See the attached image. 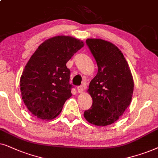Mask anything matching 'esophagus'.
I'll return each instance as SVG.
<instances>
[{
	"instance_id": "1",
	"label": "esophagus",
	"mask_w": 158,
	"mask_h": 158,
	"mask_svg": "<svg viewBox=\"0 0 158 158\" xmlns=\"http://www.w3.org/2000/svg\"><path fill=\"white\" fill-rule=\"evenodd\" d=\"M77 91H78V92H80V93H81V92H84V88L81 87V86L77 87Z\"/></svg>"
}]
</instances>
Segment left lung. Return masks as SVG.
Returning a JSON list of instances; mask_svg holds the SVG:
<instances>
[{"label":"left lung","mask_w":158,"mask_h":158,"mask_svg":"<svg viewBox=\"0 0 158 158\" xmlns=\"http://www.w3.org/2000/svg\"><path fill=\"white\" fill-rule=\"evenodd\" d=\"M86 43L96 60L98 71L87 90L92 106L85 111L84 116L93 125H110L131 103L133 77L122 52L113 43L101 39H87Z\"/></svg>","instance_id":"obj_1"}]
</instances>
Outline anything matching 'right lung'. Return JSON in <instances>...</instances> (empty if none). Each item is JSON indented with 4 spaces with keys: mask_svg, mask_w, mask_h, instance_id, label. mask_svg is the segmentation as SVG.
<instances>
[{
    "mask_svg": "<svg viewBox=\"0 0 158 158\" xmlns=\"http://www.w3.org/2000/svg\"><path fill=\"white\" fill-rule=\"evenodd\" d=\"M85 44L70 36L47 40L35 50L20 79V89L25 106L42 120L58 116L71 97L70 70L66 63Z\"/></svg>",
    "mask_w": 158,
    "mask_h": 158,
    "instance_id": "add662e5",
    "label": "right lung"
}]
</instances>
